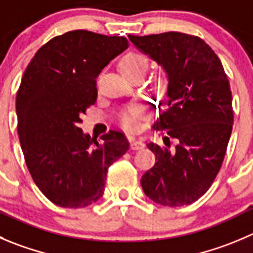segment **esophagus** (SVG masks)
I'll use <instances>...</instances> for the list:
<instances>
[{"label": "esophagus", "mask_w": 253, "mask_h": 253, "mask_svg": "<svg viewBox=\"0 0 253 253\" xmlns=\"http://www.w3.org/2000/svg\"><path fill=\"white\" fill-rule=\"evenodd\" d=\"M130 148L133 149V150H139V149L144 148V143L141 140H133L130 141Z\"/></svg>", "instance_id": "34e87169"}]
</instances>
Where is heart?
Listing matches in <instances>:
<instances>
[{"mask_svg":"<svg viewBox=\"0 0 253 253\" xmlns=\"http://www.w3.org/2000/svg\"><path fill=\"white\" fill-rule=\"evenodd\" d=\"M120 68H122L123 73L128 77L143 74L145 69L148 68V58L144 56L143 53L129 52L120 61ZM141 112H143V107H141L140 103H133V104L126 105L122 110L119 117L123 126L128 129L136 128Z\"/></svg>","mask_w":253,"mask_h":253,"instance_id":"b5f03b06","label":"heart"}]
</instances>
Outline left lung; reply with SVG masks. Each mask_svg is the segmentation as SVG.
<instances>
[{
	"label": "left lung",
	"instance_id": "8db88e82",
	"mask_svg": "<svg viewBox=\"0 0 253 253\" xmlns=\"http://www.w3.org/2000/svg\"><path fill=\"white\" fill-rule=\"evenodd\" d=\"M168 74V108L153 128L164 135L165 148H148L156 163L143 175L141 187L163 206L195 203L210 189L225 158L232 131V94L222 63L197 36L165 32L128 36ZM178 144L169 150V140Z\"/></svg>",
	"mask_w": 253,
	"mask_h": 253
}]
</instances>
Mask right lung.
<instances>
[{"label":"right lung","mask_w":253,"mask_h":253,"mask_svg":"<svg viewBox=\"0 0 253 253\" xmlns=\"http://www.w3.org/2000/svg\"><path fill=\"white\" fill-rule=\"evenodd\" d=\"M126 47L125 37L69 31L43 44L23 73L16 95L21 148L38 189L61 208L99 200L108 169L129 149L123 131L97 140L78 126L97 100L95 78Z\"/></svg>","instance_id":"1"}]
</instances>
